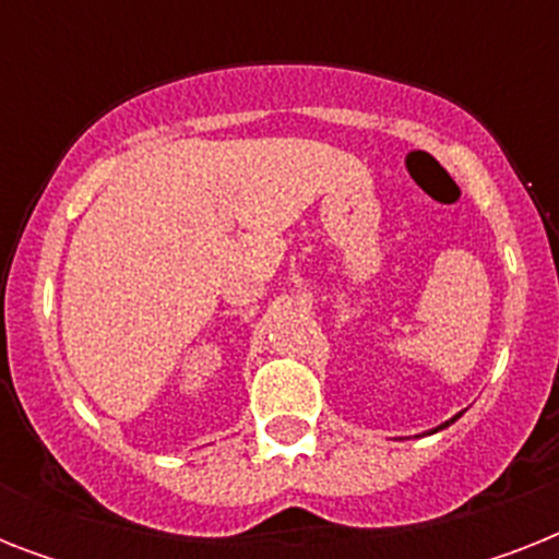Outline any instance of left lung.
<instances>
[{"mask_svg":"<svg viewBox=\"0 0 559 559\" xmlns=\"http://www.w3.org/2000/svg\"><path fill=\"white\" fill-rule=\"evenodd\" d=\"M455 417H459V415H455ZM455 417H450V420H447V424H441V426H438V429H443V426H450V424H455ZM438 429H432V432H438Z\"/></svg>","mask_w":559,"mask_h":559,"instance_id":"left-lung-1","label":"left lung"}]
</instances>
